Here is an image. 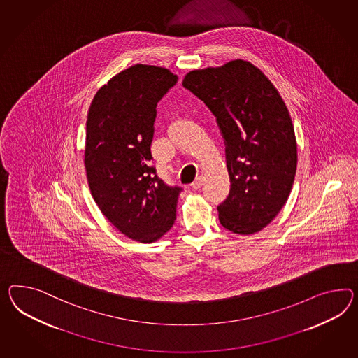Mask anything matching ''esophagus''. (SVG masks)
Here are the masks:
<instances>
[{"mask_svg": "<svg viewBox=\"0 0 358 358\" xmlns=\"http://www.w3.org/2000/svg\"><path fill=\"white\" fill-rule=\"evenodd\" d=\"M202 183H203V178L199 176V178H196V180L191 184V187H192L193 189H199V188L201 187Z\"/></svg>", "mask_w": 358, "mask_h": 358, "instance_id": "34e87169", "label": "esophagus"}]
</instances>
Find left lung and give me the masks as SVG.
Returning a JSON list of instances; mask_svg holds the SVG:
<instances>
[{
	"label": "left lung",
	"mask_w": 358,
	"mask_h": 358,
	"mask_svg": "<svg viewBox=\"0 0 358 358\" xmlns=\"http://www.w3.org/2000/svg\"><path fill=\"white\" fill-rule=\"evenodd\" d=\"M183 85L210 109L224 138L231 189L218 206L220 224L238 235L261 231L285 206L296 175L297 144L283 99L243 59L193 70Z\"/></svg>",
	"instance_id": "left-lung-1"
}]
</instances>
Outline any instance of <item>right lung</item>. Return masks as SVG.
I'll return each mask as SVG.
<instances>
[{
  "label": "right lung",
  "instance_id": "obj_1",
  "mask_svg": "<svg viewBox=\"0 0 358 358\" xmlns=\"http://www.w3.org/2000/svg\"><path fill=\"white\" fill-rule=\"evenodd\" d=\"M178 76L165 67L134 64L93 97L84 165L93 200L127 238L153 243L173 227L180 187L159 179L150 144L157 103Z\"/></svg>",
  "mask_w": 358,
  "mask_h": 358
}]
</instances>
